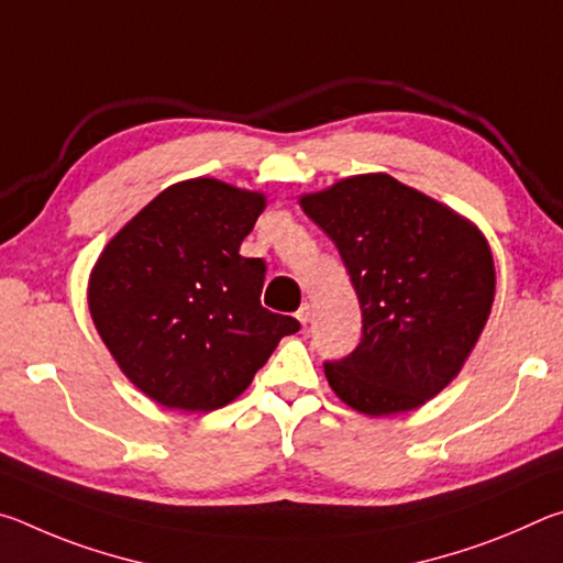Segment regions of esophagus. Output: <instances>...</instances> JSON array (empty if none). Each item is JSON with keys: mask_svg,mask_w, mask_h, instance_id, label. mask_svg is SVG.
Masks as SVG:
<instances>
[{"mask_svg": "<svg viewBox=\"0 0 563 563\" xmlns=\"http://www.w3.org/2000/svg\"><path fill=\"white\" fill-rule=\"evenodd\" d=\"M295 316H298V320L302 322V325H308V322H310V305L302 302L300 308H298V312H295Z\"/></svg>", "mask_w": 563, "mask_h": 563, "instance_id": "34e87169", "label": "esophagus"}]
</instances>
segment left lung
Wrapping results in <instances>:
<instances>
[{
  "label": "left lung",
  "mask_w": 563,
  "mask_h": 563,
  "mask_svg": "<svg viewBox=\"0 0 563 563\" xmlns=\"http://www.w3.org/2000/svg\"><path fill=\"white\" fill-rule=\"evenodd\" d=\"M300 206L338 245L362 310L360 345L325 362L335 395L383 417L442 393L492 310L494 261L484 235L387 174L338 180Z\"/></svg>",
  "instance_id": "left-lung-1"
}]
</instances>
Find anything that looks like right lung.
<instances>
[{
    "label": "right lung",
    "instance_id": "1",
    "mask_svg": "<svg viewBox=\"0 0 563 563\" xmlns=\"http://www.w3.org/2000/svg\"><path fill=\"white\" fill-rule=\"evenodd\" d=\"M265 198L216 178L166 188L103 247L89 283L101 340L154 402L211 412L300 322L261 305L265 261L241 243Z\"/></svg>",
    "mask_w": 563,
    "mask_h": 563
}]
</instances>
